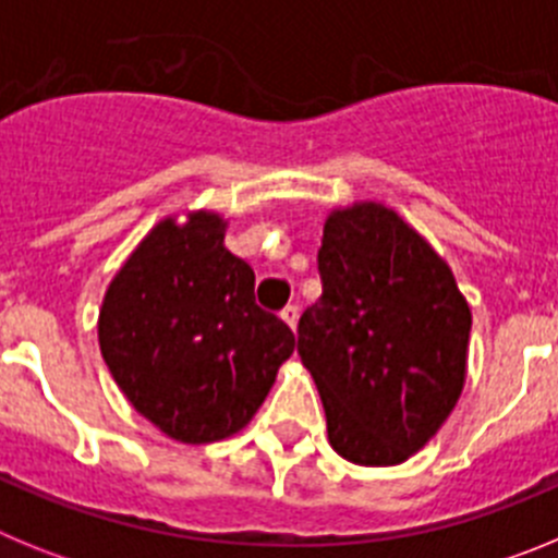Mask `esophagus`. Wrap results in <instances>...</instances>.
<instances>
[{"label":"esophagus","mask_w":558,"mask_h":558,"mask_svg":"<svg viewBox=\"0 0 558 558\" xmlns=\"http://www.w3.org/2000/svg\"><path fill=\"white\" fill-rule=\"evenodd\" d=\"M279 315H282V322L288 324L290 329H295V324H299V307H295V304H288Z\"/></svg>","instance_id":"esophagus-1"}]
</instances>
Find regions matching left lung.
<instances>
[{
    "instance_id": "obj_1",
    "label": "left lung",
    "mask_w": 558,
    "mask_h": 558,
    "mask_svg": "<svg viewBox=\"0 0 558 558\" xmlns=\"http://www.w3.org/2000/svg\"><path fill=\"white\" fill-rule=\"evenodd\" d=\"M318 274L324 293L299 322V354L329 445L360 466L408 461L461 397L470 304L425 236L372 201L329 215Z\"/></svg>"
}]
</instances>
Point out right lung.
I'll use <instances>...</instances> for the list:
<instances>
[{
  "label": "right lung",
  "mask_w": 558,
  "mask_h": 558,
  "mask_svg": "<svg viewBox=\"0 0 558 558\" xmlns=\"http://www.w3.org/2000/svg\"><path fill=\"white\" fill-rule=\"evenodd\" d=\"M226 220L192 211L153 226L102 299L100 352L136 411L184 445L251 422L295 335L254 302V270L223 245Z\"/></svg>",
  "instance_id": "add662e5"
}]
</instances>
